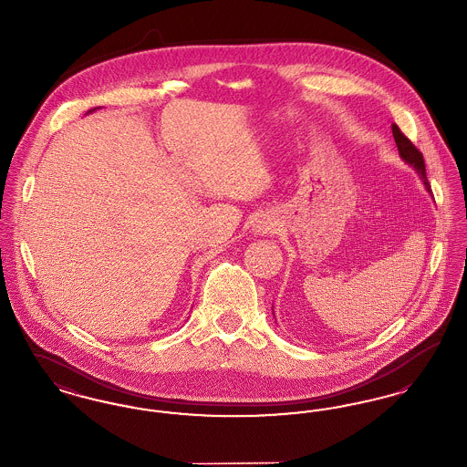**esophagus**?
Here are the masks:
<instances>
[{
  "instance_id": "1",
  "label": "esophagus",
  "mask_w": 467,
  "mask_h": 467,
  "mask_svg": "<svg viewBox=\"0 0 467 467\" xmlns=\"http://www.w3.org/2000/svg\"><path fill=\"white\" fill-rule=\"evenodd\" d=\"M259 231L263 233V234H267V231H271V223H263L259 225Z\"/></svg>"
}]
</instances>
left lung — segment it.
<instances>
[{"label": "left lung", "mask_w": 467, "mask_h": 467, "mask_svg": "<svg viewBox=\"0 0 467 467\" xmlns=\"http://www.w3.org/2000/svg\"><path fill=\"white\" fill-rule=\"evenodd\" d=\"M392 133H394V140H396L400 156L417 170V173L422 178L427 191L431 192V185H429V180H427V175H425V162H423L422 152L411 143V140L402 133L396 124L392 126Z\"/></svg>", "instance_id": "obj_1"}]
</instances>
